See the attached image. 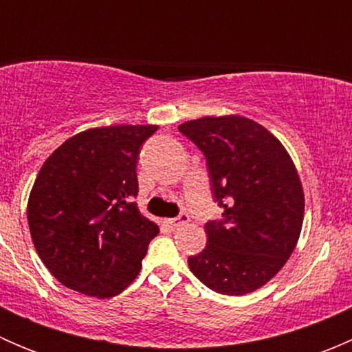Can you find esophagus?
<instances>
[{
	"mask_svg": "<svg viewBox=\"0 0 352 352\" xmlns=\"http://www.w3.org/2000/svg\"><path fill=\"white\" fill-rule=\"evenodd\" d=\"M186 223H189V214H186V212H180L177 218L166 219V225H168L170 228H179V226L186 225Z\"/></svg>",
	"mask_w": 352,
	"mask_h": 352,
	"instance_id": "1",
	"label": "esophagus"
}]
</instances>
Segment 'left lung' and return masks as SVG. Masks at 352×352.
I'll use <instances>...</instances> for the list:
<instances>
[{"mask_svg": "<svg viewBox=\"0 0 352 352\" xmlns=\"http://www.w3.org/2000/svg\"><path fill=\"white\" fill-rule=\"evenodd\" d=\"M208 162L221 221L206 225L208 243L189 257L194 276L221 294L240 296L271 281L293 254L305 194L281 141L243 116H206L180 124Z\"/></svg>", "mask_w": 352, "mask_h": 352, "instance_id": "obj_1", "label": "left lung"}]
</instances>
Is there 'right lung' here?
<instances>
[{
    "label": "right lung",
    "mask_w": 352,
    "mask_h": 352,
    "mask_svg": "<svg viewBox=\"0 0 352 352\" xmlns=\"http://www.w3.org/2000/svg\"><path fill=\"white\" fill-rule=\"evenodd\" d=\"M158 126L81 131L41 166L27 204L32 242L52 276L87 296L112 298L136 279L160 228L138 194L140 148Z\"/></svg>",
    "instance_id": "1"
}]
</instances>
